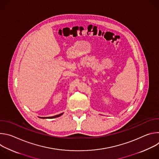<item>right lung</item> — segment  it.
Here are the masks:
<instances>
[{
    "label": "right lung",
    "instance_id": "add662e5",
    "mask_svg": "<svg viewBox=\"0 0 159 159\" xmlns=\"http://www.w3.org/2000/svg\"><path fill=\"white\" fill-rule=\"evenodd\" d=\"M63 114V113H61V114H59L58 115H55V116H51V117H39L40 118H43V119H45V118H49V119H52V118H58L59 116H60L61 115H62Z\"/></svg>",
    "mask_w": 159,
    "mask_h": 159
}]
</instances>
